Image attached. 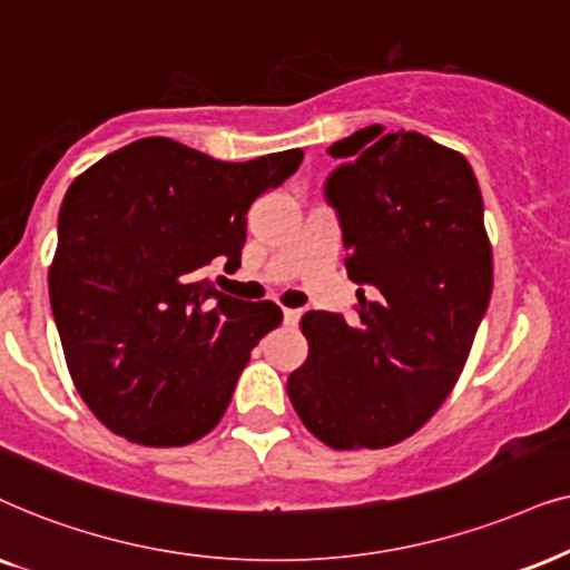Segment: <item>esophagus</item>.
Returning a JSON list of instances; mask_svg holds the SVG:
<instances>
[{"label": "esophagus", "mask_w": 570, "mask_h": 570, "mask_svg": "<svg viewBox=\"0 0 570 570\" xmlns=\"http://www.w3.org/2000/svg\"><path fill=\"white\" fill-rule=\"evenodd\" d=\"M299 317H302V309H289V307H284V323H286V325H297V323H299Z\"/></svg>", "instance_id": "1"}]
</instances>
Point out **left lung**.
I'll list each match as a JSON object with an SVG mask.
<instances>
[{
	"instance_id": "obj_1",
	"label": "left lung",
	"mask_w": 570,
	"mask_h": 570,
	"mask_svg": "<svg viewBox=\"0 0 570 570\" xmlns=\"http://www.w3.org/2000/svg\"><path fill=\"white\" fill-rule=\"evenodd\" d=\"M325 195L338 210L356 315L302 317L309 354L286 381L294 412L336 451L414 435L449 399L492 292L482 193L459 150L364 127Z\"/></svg>"
}]
</instances>
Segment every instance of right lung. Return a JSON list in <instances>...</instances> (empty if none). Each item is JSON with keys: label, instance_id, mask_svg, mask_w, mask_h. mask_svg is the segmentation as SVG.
<instances>
[{"label": "right lung", "instance_id": "right-lung-1", "mask_svg": "<svg viewBox=\"0 0 570 570\" xmlns=\"http://www.w3.org/2000/svg\"><path fill=\"white\" fill-rule=\"evenodd\" d=\"M302 156L292 148L229 164L142 138L75 177L49 297L75 389L111 432L174 449L222 422L281 307L216 292L206 265L224 257L237 268L249 206Z\"/></svg>", "mask_w": 570, "mask_h": 570}]
</instances>
